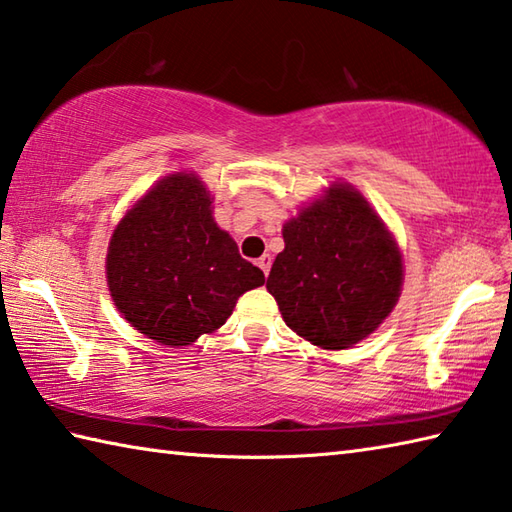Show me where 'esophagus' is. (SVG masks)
I'll return each mask as SVG.
<instances>
[{
    "label": "esophagus",
    "mask_w": 512,
    "mask_h": 512,
    "mask_svg": "<svg viewBox=\"0 0 512 512\" xmlns=\"http://www.w3.org/2000/svg\"><path fill=\"white\" fill-rule=\"evenodd\" d=\"M258 267L263 269V274L267 276V274H269V267H272V256H269V254L260 256V258H258Z\"/></svg>",
    "instance_id": "1"
}]
</instances>
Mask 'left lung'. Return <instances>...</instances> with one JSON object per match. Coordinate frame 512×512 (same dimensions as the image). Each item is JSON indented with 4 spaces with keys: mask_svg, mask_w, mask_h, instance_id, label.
<instances>
[{
    "mask_svg": "<svg viewBox=\"0 0 512 512\" xmlns=\"http://www.w3.org/2000/svg\"><path fill=\"white\" fill-rule=\"evenodd\" d=\"M285 249L267 278L289 330L323 350L363 341L397 305L403 263L397 243L352 185L283 225Z\"/></svg>",
    "mask_w": 512,
    "mask_h": 512,
    "instance_id": "left-lung-1",
    "label": "left lung"
}]
</instances>
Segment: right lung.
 Returning <instances> with one entry per match:
<instances>
[{
    "mask_svg": "<svg viewBox=\"0 0 512 512\" xmlns=\"http://www.w3.org/2000/svg\"><path fill=\"white\" fill-rule=\"evenodd\" d=\"M211 200L196 173H171L111 236L106 281L113 303L162 345H191L218 330L238 296L265 283V274L214 223Z\"/></svg>",
    "mask_w": 512,
    "mask_h": 512,
    "instance_id": "right-lung-1",
    "label": "right lung"
}]
</instances>
